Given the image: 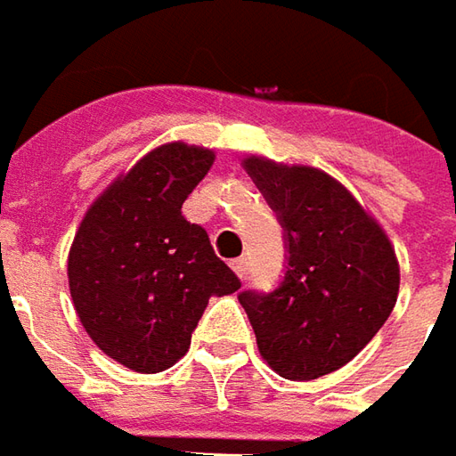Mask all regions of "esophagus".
<instances>
[{"mask_svg":"<svg viewBox=\"0 0 456 456\" xmlns=\"http://www.w3.org/2000/svg\"><path fill=\"white\" fill-rule=\"evenodd\" d=\"M232 270H234V275L237 277H247V273H249V262H247V257L232 259Z\"/></svg>","mask_w":456,"mask_h":456,"instance_id":"1","label":"esophagus"}]
</instances>
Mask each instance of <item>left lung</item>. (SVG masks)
Instances as JSON below:
<instances>
[{"mask_svg": "<svg viewBox=\"0 0 456 456\" xmlns=\"http://www.w3.org/2000/svg\"><path fill=\"white\" fill-rule=\"evenodd\" d=\"M247 174L277 214L288 270L275 292H242L259 355L290 381L346 366L381 330L399 297V259L384 227L330 174L247 156Z\"/></svg>", "mask_w": 456, "mask_h": 456, "instance_id": "left-lung-1", "label": "left lung"}]
</instances>
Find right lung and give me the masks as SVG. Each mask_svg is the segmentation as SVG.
<instances>
[{"mask_svg": "<svg viewBox=\"0 0 456 456\" xmlns=\"http://www.w3.org/2000/svg\"><path fill=\"white\" fill-rule=\"evenodd\" d=\"M212 164L204 146H156L90 204L75 232L72 305L93 343L126 369H171L209 297L240 290L209 234L181 214Z\"/></svg>", "mask_w": 456, "mask_h": 456, "instance_id": "add662e5", "label": "right lung"}]
</instances>
